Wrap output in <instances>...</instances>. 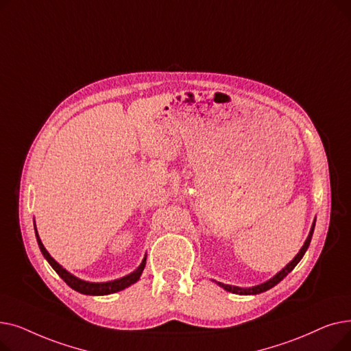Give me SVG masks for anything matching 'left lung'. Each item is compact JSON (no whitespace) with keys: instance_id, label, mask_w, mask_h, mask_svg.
I'll use <instances>...</instances> for the list:
<instances>
[{"instance_id":"left-lung-1","label":"left lung","mask_w":351,"mask_h":351,"mask_svg":"<svg viewBox=\"0 0 351 351\" xmlns=\"http://www.w3.org/2000/svg\"><path fill=\"white\" fill-rule=\"evenodd\" d=\"M315 225H316V219H315V222H313V225H311L310 233H308V236H307V239H306L304 245L302 246L300 252H299L296 256H294V259H293L286 267H283L278 274H274L270 280H267V282H265V283H262V285L253 286V287H237V286H230V285H225V283H220V282H216V283H217L220 287H223L225 290H228V291H230V293H234V294H242V296H249V294H259V293H263V291L271 289L273 286L280 283V282L286 278V276H287L294 267H296V265L302 261V257L304 256V253H306V250H307V247H308V245H310V242H311V236H313V232H315Z\"/></svg>"}]
</instances>
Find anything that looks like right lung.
I'll return each mask as SVG.
<instances>
[{"instance_id":"add662e5","label":"right lung","mask_w":351,"mask_h":351,"mask_svg":"<svg viewBox=\"0 0 351 351\" xmlns=\"http://www.w3.org/2000/svg\"><path fill=\"white\" fill-rule=\"evenodd\" d=\"M34 229H35V236H36V242H38V246L44 254L45 259L48 261V263L52 266V269L57 271L60 274V278L73 290H77L82 294H89V296H105V294H112V293H117V291H121L126 287H129L131 285L136 283L141 278V274L145 269V265H146V256L143 257L142 263L139 265V267L136 270H134L132 273H129L126 276H123V278L121 279H117V280H112V282H105V283H92V282H85V280H81L78 279L77 276L71 274L69 271H66L60 263L55 262L51 254L47 252V249L44 247L41 239L38 236V232H36V228L34 225Z\"/></svg>"}]
</instances>
